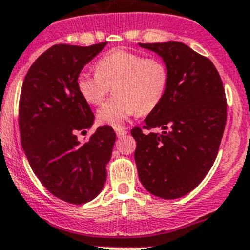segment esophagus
<instances>
[{"label": "esophagus", "mask_w": 250, "mask_h": 250, "mask_svg": "<svg viewBox=\"0 0 250 250\" xmlns=\"http://www.w3.org/2000/svg\"><path fill=\"white\" fill-rule=\"evenodd\" d=\"M115 132H116V134H117L118 138H122L127 134V130L123 129V128H121V127H116Z\"/></svg>", "instance_id": "obj_1"}]
</instances>
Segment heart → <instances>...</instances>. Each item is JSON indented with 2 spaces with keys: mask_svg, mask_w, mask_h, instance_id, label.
<instances>
[{
  "mask_svg": "<svg viewBox=\"0 0 250 250\" xmlns=\"http://www.w3.org/2000/svg\"><path fill=\"white\" fill-rule=\"evenodd\" d=\"M95 69V72L77 75V90L85 102L99 105L112 85L115 95L98 111V120L113 127L138 112H152L169 87V67L165 60L129 49L109 50L98 60Z\"/></svg>",
  "mask_w": 250,
  "mask_h": 250,
  "instance_id": "b5f03b06",
  "label": "heart"
}]
</instances>
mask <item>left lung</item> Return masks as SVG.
<instances>
[{
	"label": "left lung",
	"instance_id": "8db88e82",
	"mask_svg": "<svg viewBox=\"0 0 250 250\" xmlns=\"http://www.w3.org/2000/svg\"><path fill=\"white\" fill-rule=\"evenodd\" d=\"M139 44L163 58L170 80L145 125L132 129L138 174L148 192L175 200L197 188L215 161L226 125L225 89L213 62L186 44ZM153 127L164 132H148Z\"/></svg>",
	"mask_w": 250,
	"mask_h": 250
}]
</instances>
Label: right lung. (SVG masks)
<instances>
[{
	"label": "right lung",
	"mask_w": 250,
	"mask_h": 250,
	"mask_svg": "<svg viewBox=\"0 0 250 250\" xmlns=\"http://www.w3.org/2000/svg\"><path fill=\"white\" fill-rule=\"evenodd\" d=\"M107 42L88 47L55 44L40 55L24 78L19 99L21 145L42 185L59 200L83 204L99 195L116 133L99 127L85 143L94 121L76 87L82 71Z\"/></svg>",
	"instance_id": "1"
}]
</instances>
